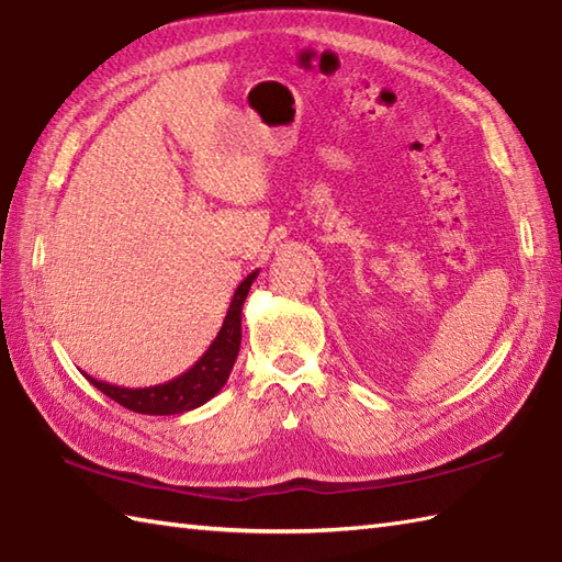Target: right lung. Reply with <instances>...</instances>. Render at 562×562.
I'll return each instance as SVG.
<instances>
[{
    "mask_svg": "<svg viewBox=\"0 0 562 562\" xmlns=\"http://www.w3.org/2000/svg\"><path fill=\"white\" fill-rule=\"evenodd\" d=\"M258 278V270H254L248 278L238 284L232 304L226 308L224 324L217 333V338L212 340L210 348L200 360L166 384L145 386V389H125L115 384H105V381L87 376L93 386H97L105 396L113 398L115 403L125 405L127 411L142 413V415H178L188 413L193 408H200L202 403L217 396L226 379L232 374V367L236 362L238 348H241V306L248 296L250 284Z\"/></svg>",
    "mask_w": 562,
    "mask_h": 562,
    "instance_id": "1",
    "label": "right lung"
}]
</instances>
